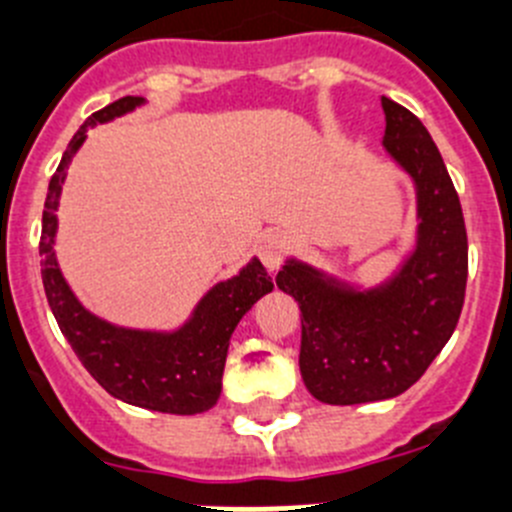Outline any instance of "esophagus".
I'll list each match as a JSON object with an SVG mask.
<instances>
[{
    "mask_svg": "<svg viewBox=\"0 0 512 512\" xmlns=\"http://www.w3.org/2000/svg\"><path fill=\"white\" fill-rule=\"evenodd\" d=\"M287 251H289L287 233L269 231L259 241V256H261V261H264V266L269 271L279 269L281 261H284V256H287Z\"/></svg>",
    "mask_w": 512,
    "mask_h": 512,
    "instance_id": "esophagus-1",
    "label": "esophagus"
}]
</instances>
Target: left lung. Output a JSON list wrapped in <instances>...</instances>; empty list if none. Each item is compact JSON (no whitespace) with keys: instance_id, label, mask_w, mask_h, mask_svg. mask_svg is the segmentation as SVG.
Wrapping results in <instances>:
<instances>
[{"instance_id":"left-lung-1","label":"left lung","mask_w":512,"mask_h":512,"mask_svg":"<svg viewBox=\"0 0 512 512\" xmlns=\"http://www.w3.org/2000/svg\"><path fill=\"white\" fill-rule=\"evenodd\" d=\"M383 149L416 190V241L375 287L287 259L276 287L302 309L299 370L307 391L332 406L386 401L419 381L457 327L467 287L462 205L426 126L381 98Z\"/></svg>"}]
</instances>
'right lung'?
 Segmentation results:
<instances>
[{
  "label": "right lung",
  "mask_w": 512,
  "mask_h": 512,
  "mask_svg": "<svg viewBox=\"0 0 512 512\" xmlns=\"http://www.w3.org/2000/svg\"><path fill=\"white\" fill-rule=\"evenodd\" d=\"M144 103L147 101L142 96L119 98L86 119V124L70 139L48 185V198L42 210V287L60 332L98 386L139 409L192 416L203 414L218 403L233 330L243 314L274 289L264 264L253 256L236 276L218 281L175 330H139L114 325L83 307L55 259V210L60 205L68 164L86 142L88 129L131 114Z\"/></svg>",
  "instance_id": "add662e5"
}]
</instances>
